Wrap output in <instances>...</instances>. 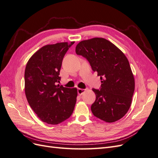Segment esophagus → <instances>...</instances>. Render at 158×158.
Masks as SVG:
<instances>
[{"label":"esophagus","instance_id":"esophagus-1","mask_svg":"<svg viewBox=\"0 0 158 158\" xmlns=\"http://www.w3.org/2000/svg\"><path fill=\"white\" fill-rule=\"evenodd\" d=\"M85 91V89H81V88H79V89H78L77 92H78V94L80 95H82V94L84 93Z\"/></svg>","mask_w":158,"mask_h":158}]
</instances>
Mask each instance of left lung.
I'll return each mask as SVG.
<instances>
[{
	"label": "left lung",
	"mask_w": 158,
	"mask_h": 158,
	"mask_svg": "<svg viewBox=\"0 0 158 158\" xmlns=\"http://www.w3.org/2000/svg\"><path fill=\"white\" fill-rule=\"evenodd\" d=\"M76 52L88 60L102 80L99 89H92L96 95L91 106L94 115L107 123L121 119L131 107L135 86L126 56L111 42L99 37L80 41Z\"/></svg>",
	"instance_id": "obj_1"
}]
</instances>
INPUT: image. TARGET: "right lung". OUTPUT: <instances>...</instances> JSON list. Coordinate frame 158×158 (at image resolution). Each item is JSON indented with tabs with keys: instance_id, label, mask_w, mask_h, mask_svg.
Returning a JSON list of instances; mask_svg holds the SVG:
<instances>
[{
	"instance_id": "add662e5",
	"label": "right lung",
	"mask_w": 158,
	"mask_h": 158,
	"mask_svg": "<svg viewBox=\"0 0 158 158\" xmlns=\"http://www.w3.org/2000/svg\"><path fill=\"white\" fill-rule=\"evenodd\" d=\"M74 42L44 46L32 55L26 66L25 94L37 117L49 125H57L73 113L77 89L60 85V70L64 56Z\"/></svg>"
}]
</instances>
